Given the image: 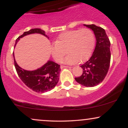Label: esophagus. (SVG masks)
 <instances>
[{
  "instance_id": "34e87169",
  "label": "esophagus",
  "mask_w": 128,
  "mask_h": 128,
  "mask_svg": "<svg viewBox=\"0 0 128 128\" xmlns=\"http://www.w3.org/2000/svg\"><path fill=\"white\" fill-rule=\"evenodd\" d=\"M61 69H63L64 68H71L70 67H68V66H61Z\"/></svg>"
}]
</instances>
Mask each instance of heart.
I'll use <instances>...</instances> for the list:
<instances>
[{
    "instance_id": "heart-1",
    "label": "heart",
    "mask_w": 128,
    "mask_h": 128,
    "mask_svg": "<svg viewBox=\"0 0 128 128\" xmlns=\"http://www.w3.org/2000/svg\"><path fill=\"white\" fill-rule=\"evenodd\" d=\"M94 46L93 32L90 29L83 28L67 30L60 34L50 46V51L57 62H61L67 52L68 55L62 62L73 64L86 61L92 55Z\"/></svg>"
}]
</instances>
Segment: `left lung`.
<instances>
[{"instance_id":"1","label":"left lung","mask_w":128,"mask_h":128,"mask_svg":"<svg viewBox=\"0 0 128 128\" xmlns=\"http://www.w3.org/2000/svg\"><path fill=\"white\" fill-rule=\"evenodd\" d=\"M84 26L93 31L96 44L90 60L80 66L83 70L82 74L75 78V80L82 86L92 87L102 82L108 73L111 60V44L105 29L95 24H84Z\"/></svg>"}]
</instances>
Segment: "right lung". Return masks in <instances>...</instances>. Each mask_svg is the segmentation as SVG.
I'll return each mask as SVG.
<instances>
[{
	"mask_svg": "<svg viewBox=\"0 0 128 128\" xmlns=\"http://www.w3.org/2000/svg\"><path fill=\"white\" fill-rule=\"evenodd\" d=\"M32 34H40L49 39L48 36L46 35L44 30L38 28L32 29L29 31L24 32L22 36H19L16 39L15 46L21 38ZM13 57L14 66L19 78L26 86L34 92H47L54 88L58 84L61 71L59 64L49 60L40 68L29 71L24 70L17 64L14 58V52Z\"/></svg>",
	"mask_w": 128,
	"mask_h": 128,
	"instance_id": "obj_1",
	"label": "right lung"
}]
</instances>
